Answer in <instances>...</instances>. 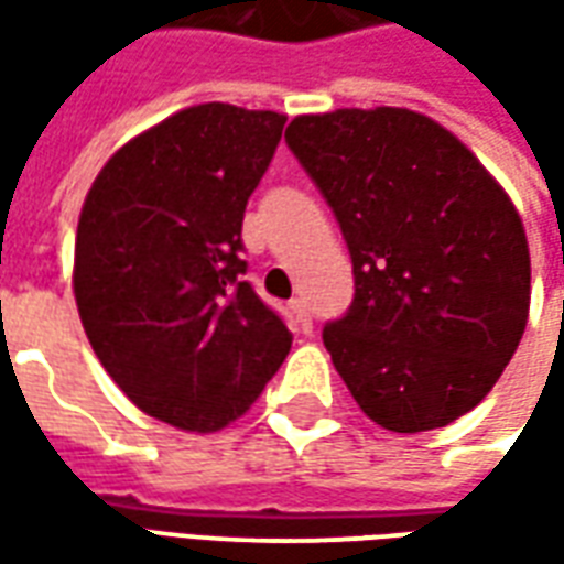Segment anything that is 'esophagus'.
<instances>
[{"mask_svg": "<svg viewBox=\"0 0 564 564\" xmlns=\"http://www.w3.org/2000/svg\"><path fill=\"white\" fill-rule=\"evenodd\" d=\"M290 311H293V319H295V332H302V335H311L314 332V323H311V311L302 299H293L290 302Z\"/></svg>", "mask_w": 564, "mask_h": 564, "instance_id": "34e87169", "label": "esophagus"}]
</instances>
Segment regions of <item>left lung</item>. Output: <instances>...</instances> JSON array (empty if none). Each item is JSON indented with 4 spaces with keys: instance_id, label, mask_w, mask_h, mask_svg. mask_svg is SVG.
<instances>
[{
    "instance_id": "left-lung-1",
    "label": "left lung",
    "mask_w": 564,
    "mask_h": 564,
    "mask_svg": "<svg viewBox=\"0 0 564 564\" xmlns=\"http://www.w3.org/2000/svg\"><path fill=\"white\" fill-rule=\"evenodd\" d=\"M286 144L354 262V302L323 344L356 404L390 432L468 414L520 347L532 262L508 193L432 117L302 115Z\"/></svg>"
}]
</instances>
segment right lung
<instances>
[{"label":"right lung","instance_id":"right-lung-1","mask_svg":"<svg viewBox=\"0 0 564 564\" xmlns=\"http://www.w3.org/2000/svg\"><path fill=\"white\" fill-rule=\"evenodd\" d=\"M286 117L184 108L117 150L75 238V302L105 371L141 411L186 432L245 414L293 332L245 281L241 223Z\"/></svg>","mask_w":564,"mask_h":564}]
</instances>
